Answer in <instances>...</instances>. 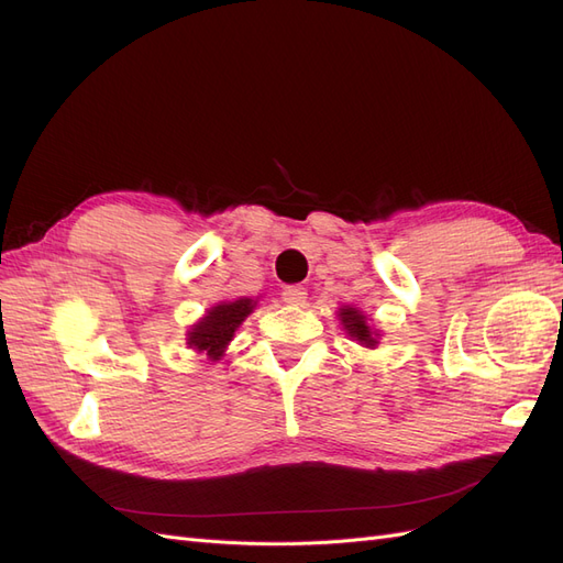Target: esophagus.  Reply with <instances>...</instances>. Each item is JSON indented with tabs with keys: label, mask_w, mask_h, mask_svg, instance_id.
I'll use <instances>...</instances> for the list:
<instances>
[{
	"label": "esophagus",
	"mask_w": 563,
	"mask_h": 563,
	"mask_svg": "<svg viewBox=\"0 0 563 563\" xmlns=\"http://www.w3.org/2000/svg\"><path fill=\"white\" fill-rule=\"evenodd\" d=\"M282 298L288 305H302L305 300H308V291H305L302 286H286L282 291Z\"/></svg>",
	"instance_id": "obj_1"
}]
</instances>
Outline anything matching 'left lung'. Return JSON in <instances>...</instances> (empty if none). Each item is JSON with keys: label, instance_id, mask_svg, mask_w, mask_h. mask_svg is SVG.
Wrapping results in <instances>:
<instances>
[{"label": "left lung", "instance_id": "1", "mask_svg": "<svg viewBox=\"0 0 563 563\" xmlns=\"http://www.w3.org/2000/svg\"><path fill=\"white\" fill-rule=\"evenodd\" d=\"M340 321H343V327L347 329V333H350L354 340H360L362 345H366V347L376 345V338H373L371 327L366 323V317H364L360 310L343 308V310H340Z\"/></svg>", "mask_w": 563, "mask_h": 563}]
</instances>
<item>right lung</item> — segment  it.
Segmentation results:
<instances>
[{
    "instance_id": "obj_1",
    "label": "right lung",
    "mask_w": 563,
    "mask_h": 563,
    "mask_svg": "<svg viewBox=\"0 0 563 563\" xmlns=\"http://www.w3.org/2000/svg\"><path fill=\"white\" fill-rule=\"evenodd\" d=\"M253 305L255 302L251 298H240L211 308L207 317L195 323V329L187 335V345H192L197 352H207L211 360L223 356L225 345L234 335V329L246 319Z\"/></svg>"
}]
</instances>
